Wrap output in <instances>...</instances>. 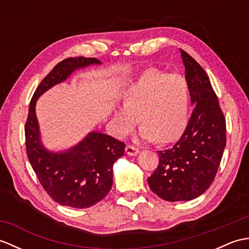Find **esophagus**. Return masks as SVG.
<instances>
[{
	"mask_svg": "<svg viewBox=\"0 0 249 249\" xmlns=\"http://www.w3.org/2000/svg\"><path fill=\"white\" fill-rule=\"evenodd\" d=\"M125 153L128 156H136L139 153V150L133 145H127L125 147Z\"/></svg>",
	"mask_w": 249,
	"mask_h": 249,
	"instance_id": "obj_1",
	"label": "esophagus"
}]
</instances>
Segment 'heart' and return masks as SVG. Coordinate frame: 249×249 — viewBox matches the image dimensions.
<instances>
[{
    "label": "heart",
    "instance_id": "1",
    "mask_svg": "<svg viewBox=\"0 0 249 249\" xmlns=\"http://www.w3.org/2000/svg\"><path fill=\"white\" fill-rule=\"evenodd\" d=\"M190 92L179 75L157 70L145 71L123 94V107L113 113V134L122 138L136 124H143L139 137L168 143L181 135L187 125Z\"/></svg>",
    "mask_w": 249,
    "mask_h": 249
}]
</instances>
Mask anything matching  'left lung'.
Returning <instances> with one entry per match:
<instances>
[{
    "instance_id": "1",
    "label": "left lung",
    "mask_w": 249,
    "mask_h": 249,
    "mask_svg": "<svg viewBox=\"0 0 249 249\" xmlns=\"http://www.w3.org/2000/svg\"><path fill=\"white\" fill-rule=\"evenodd\" d=\"M179 51L195 108L179 140L158 151V167L147 178L152 192L170 202L196 199L211 186L226 146V120L210 79L187 52Z\"/></svg>"
}]
</instances>
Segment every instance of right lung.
Masks as SVG:
<instances>
[{
    "label": "right lung",
    "instance_id": "obj_1",
    "mask_svg": "<svg viewBox=\"0 0 249 249\" xmlns=\"http://www.w3.org/2000/svg\"><path fill=\"white\" fill-rule=\"evenodd\" d=\"M100 64L95 57L79 56L55 65L37 87L25 123L26 154L41 186L55 202L73 209L89 208L107 196L113 183V163L124 155L125 144L108 135L89 131L70 149L50 151L41 141L36 103L73 71Z\"/></svg>",
    "mask_w": 249,
    "mask_h": 249
}]
</instances>
